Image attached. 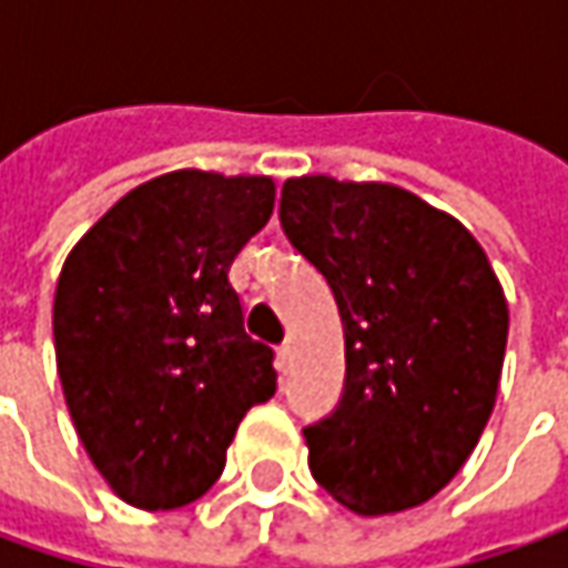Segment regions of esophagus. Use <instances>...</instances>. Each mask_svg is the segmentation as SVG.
Instances as JSON below:
<instances>
[{
	"label": "esophagus",
	"instance_id": "1",
	"mask_svg": "<svg viewBox=\"0 0 568 568\" xmlns=\"http://www.w3.org/2000/svg\"><path fill=\"white\" fill-rule=\"evenodd\" d=\"M291 357H294V341L287 338L284 344H281V347H277V366H281V373H287Z\"/></svg>",
	"mask_w": 568,
	"mask_h": 568
}]
</instances>
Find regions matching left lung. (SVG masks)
<instances>
[{"instance_id": "8db88e82", "label": "left lung", "mask_w": 568, "mask_h": 568, "mask_svg": "<svg viewBox=\"0 0 568 568\" xmlns=\"http://www.w3.org/2000/svg\"><path fill=\"white\" fill-rule=\"evenodd\" d=\"M277 214L344 322L341 402L303 429L313 477L357 515L414 509L462 470L496 404L509 306L487 252L388 183L287 180Z\"/></svg>"}]
</instances>
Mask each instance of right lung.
I'll list each match as a JSON object with an SVG mask.
<instances>
[{
  "mask_svg": "<svg viewBox=\"0 0 568 568\" xmlns=\"http://www.w3.org/2000/svg\"><path fill=\"white\" fill-rule=\"evenodd\" d=\"M272 211L268 176L173 170L122 195L62 265L65 404L94 468L139 509L205 496L246 410L277 388L227 277Z\"/></svg>",
  "mask_w": 568,
  "mask_h": 568,
  "instance_id": "obj_1",
  "label": "right lung"
}]
</instances>
